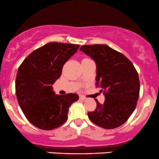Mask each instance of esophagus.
<instances>
[{
  "instance_id": "34e87169",
  "label": "esophagus",
  "mask_w": 159,
  "mask_h": 159,
  "mask_svg": "<svg viewBox=\"0 0 159 159\" xmlns=\"http://www.w3.org/2000/svg\"><path fill=\"white\" fill-rule=\"evenodd\" d=\"M80 100H86V97H84V96H82V95H80Z\"/></svg>"
}]
</instances>
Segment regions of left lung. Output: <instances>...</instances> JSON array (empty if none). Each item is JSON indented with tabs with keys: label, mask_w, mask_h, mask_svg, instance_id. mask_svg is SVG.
Returning <instances> with one entry per match:
<instances>
[{
	"label": "left lung",
	"mask_w": 159,
	"mask_h": 159,
	"mask_svg": "<svg viewBox=\"0 0 159 159\" xmlns=\"http://www.w3.org/2000/svg\"><path fill=\"white\" fill-rule=\"evenodd\" d=\"M80 51L89 56L97 66L96 86L105 97L103 104L88 113L95 125L113 129L127 121L136 107L139 97L138 74L131 61L106 45H82Z\"/></svg>",
	"instance_id": "8db88e82"
}]
</instances>
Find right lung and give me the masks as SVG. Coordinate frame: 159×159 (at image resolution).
Listing matches in <instances>:
<instances>
[{"label":"right lung","instance_id":"obj_1","mask_svg":"<svg viewBox=\"0 0 159 159\" xmlns=\"http://www.w3.org/2000/svg\"><path fill=\"white\" fill-rule=\"evenodd\" d=\"M79 47L49 42L32 52L18 68L15 80L17 99L26 118L34 126L52 130L67 120L69 108L79 100V96L58 95L52 85L60 77L65 62Z\"/></svg>","mask_w":159,"mask_h":159}]
</instances>
